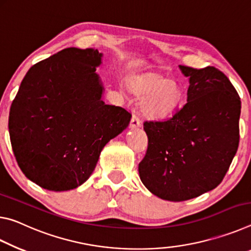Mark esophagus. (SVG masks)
<instances>
[{"label": "esophagus", "mask_w": 251, "mask_h": 251, "mask_svg": "<svg viewBox=\"0 0 251 251\" xmlns=\"http://www.w3.org/2000/svg\"><path fill=\"white\" fill-rule=\"evenodd\" d=\"M140 126H141L140 118H139L137 114H133L132 118H131V121H130V128L135 129V128H139Z\"/></svg>", "instance_id": "34e87169"}]
</instances>
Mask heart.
<instances>
[{
  "mask_svg": "<svg viewBox=\"0 0 251 251\" xmlns=\"http://www.w3.org/2000/svg\"><path fill=\"white\" fill-rule=\"evenodd\" d=\"M128 88L134 96H145L142 108L147 114L154 118L170 116L183 100L181 84L157 73L130 76Z\"/></svg>",
  "mask_w": 251,
  "mask_h": 251,
  "instance_id": "obj_1",
  "label": "heart"
}]
</instances>
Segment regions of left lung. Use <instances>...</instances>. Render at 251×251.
<instances>
[{"label":"left lung","instance_id":"left-lung-1","mask_svg":"<svg viewBox=\"0 0 251 251\" xmlns=\"http://www.w3.org/2000/svg\"><path fill=\"white\" fill-rule=\"evenodd\" d=\"M187 103L164 121H146L148 149L139 175L159 198L184 201L223 181L239 145L241 102L220 70L179 65Z\"/></svg>","mask_w":251,"mask_h":251}]
</instances>
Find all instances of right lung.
<instances>
[{"label": "right lung", "instance_id": "right-lung-1", "mask_svg": "<svg viewBox=\"0 0 251 251\" xmlns=\"http://www.w3.org/2000/svg\"><path fill=\"white\" fill-rule=\"evenodd\" d=\"M102 53L68 48L28 70L12 102L9 131L20 169L51 191L81 186L103 147L129 126L131 113L102 101Z\"/></svg>", "mask_w": 251, "mask_h": 251}]
</instances>
